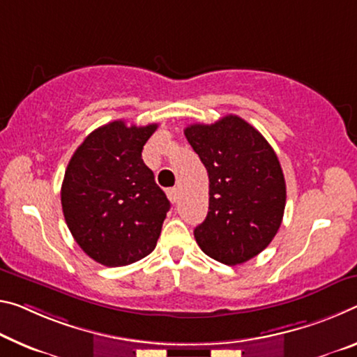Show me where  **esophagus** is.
<instances>
[{
	"mask_svg": "<svg viewBox=\"0 0 357 357\" xmlns=\"http://www.w3.org/2000/svg\"><path fill=\"white\" fill-rule=\"evenodd\" d=\"M167 195H168V199H169V202H172V203H176L179 200V190L176 188L168 189L167 190Z\"/></svg>",
	"mask_w": 357,
	"mask_h": 357,
	"instance_id": "34e87169",
	"label": "esophagus"
}]
</instances>
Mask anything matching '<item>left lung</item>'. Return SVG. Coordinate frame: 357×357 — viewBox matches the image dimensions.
I'll return each mask as SVG.
<instances>
[{
  "label": "left lung",
  "mask_w": 357,
  "mask_h": 357,
  "mask_svg": "<svg viewBox=\"0 0 357 357\" xmlns=\"http://www.w3.org/2000/svg\"><path fill=\"white\" fill-rule=\"evenodd\" d=\"M184 135L209 178L206 219L194 230L200 250L225 265L256 257L275 238L286 206V181L273 148L234 114L211 126L192 123Z\"/></svg>",
  "instance_id": "obj_1"
}]
</instances>
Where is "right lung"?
<instances>
[{
	"label": "right lung",
	"instance_id": "right-lung-1",
	"mask_svg": "<svg viewBox=\"0 0 357 357\" xmlns=\"http://www.w3.org/2000/svg\"><path fill=\"white\" fill-rule=\"evenodd\" d=\"M157 127L106 123L82 141L66 167V225L81 250L106 267L146 257L160 236L169 202L141 158Z\"/></svg>",
	"mask_w": 357,
	"mask_h": 357
}]
</instances>
